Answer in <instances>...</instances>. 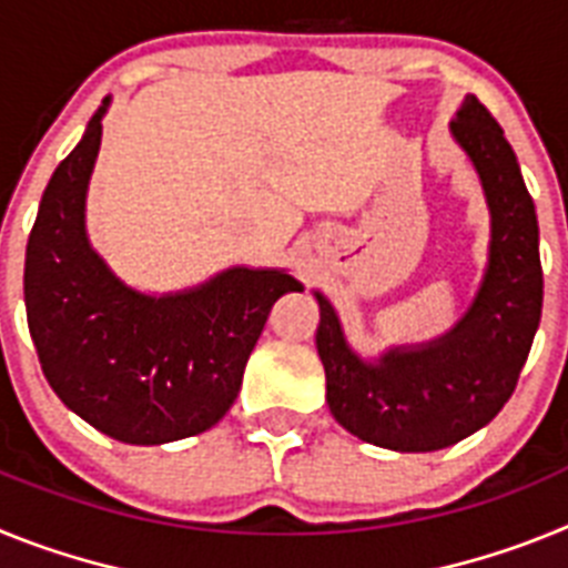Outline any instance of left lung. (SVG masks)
<instances>
[{"label":"left lung","mask_w":568,"mask_h":568,"mask_svg":"<svg viewBox=\"0 0 568 568\" xmlns=\"http://www.w3.org/2000/svg\"><path fill=\"white\" fill-rule=\"evenodd\" d=\"M449 133L469 155L489 207L484 281L458 324L366 361L327 295L313 293L329 413L355 438L395 453H435L489 424L515 393L544 307L538 215L515 150L475 97L464 99Z\"/></svg>","instance_id":"obj_1"}]
</instances>
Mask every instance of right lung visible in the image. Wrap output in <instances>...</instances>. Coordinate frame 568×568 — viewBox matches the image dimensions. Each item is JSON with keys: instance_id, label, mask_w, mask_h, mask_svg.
<instances>
[{"instance_id": "obj_1", "label": "right lung", "mask_w": 568, "mask_h": 568, "mask_svg": "<svg viewBox=\"0 0 568 568\" xmlns=\"http://www.w3.org/2000/svg\"><path fill=\"white\" fill-rule=\"evenodd\" d=\"M110 97L50 175L24 253V307L39 364L70 413L113 440L159 446L224 418L287 270L230 267L150 295L93 250L84 204Z\"/></svg>"}]
</instances>
